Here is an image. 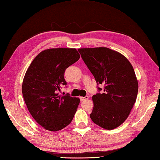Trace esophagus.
Returning a JSON list of instances; mask_svg holds the SVG:
<instances>
[{
	"mask_svg": "<svg viewBox=\"0 0 160 160\" xmlns=\"http://www.w3.org/2000/svg\"><path fill=\"white\" fill-rule=\"evenodd\" d=\"M89 99V97L88 96H84V97H80V101H84V100H88Z\"/></svg>",
	"mask_w": 160,
	"mask_h": 160,
	"instance_id": "34e87169",
	"label": "esophagus"
}]
</instances>
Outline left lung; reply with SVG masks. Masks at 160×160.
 <instances>
[{
  "instance_id": "8db88e82",
  "label": "left lung",
  "mask_w": 160,
  "mask_h": 160,
  "mask_svg": "<svg viewBox=\"0 0 160 160\" xmlns=\"http://www.w3.org/2000/svg\"><path fill=\"white\" fill-rule=\"evenodd\" d=\"M98 85L93 96L90 118L102 128L111 130L126 120L136 101L138 82L130 62L115 51L107 47L78 50Z\"/></svg>"
}]
</instances>
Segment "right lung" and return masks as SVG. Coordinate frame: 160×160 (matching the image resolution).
Listing matches in <instances>:
<instances>
[{
  "label": "right lung",
  "instance_id": "right-lung-1",
  "mask_svg": "<svg viewBox=\"0 0 160 160\" xmlns=\"http://www.w3.org/2000/svg\"><path fill=\"white\" fill-rule=\"evenodd\" d=\"M76 49L43 51L30 64L24 77L22 93L29 113L46 130L58 131L72 121L80 99L58 92L67 85L64 71L79 60Z\"/></svg>",
  "mask_w": 160,
  "mask_h": 160
}]
</instances>
